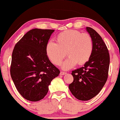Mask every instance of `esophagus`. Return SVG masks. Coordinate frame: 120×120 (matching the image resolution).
Returning a JSON list of instances; mask_svg holds the SVG:
<instances>
[{"instance_id": "1", "label": "esophagus", "mask_w": 120, "mask_h": 120, "mask_svg": "<svg viewBox=\"0 0 120 120\" xmlns=\"http://www.w3.org/2000/svg\"><path fill=\"white\" fill-rule=\"evenodd\" d=\"M66 72H64V71H60V75H66Z\"/></svg>"}]
</instances>
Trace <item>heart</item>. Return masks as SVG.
Wrapping results in <instances>:
<instances>
[{"instance_id":"obj_1","label":"heart","mask_w":120,"mask_h":120,"mask_svg":"<svg viewBox=\"0 0 120 120\" xmlns=\"http://www.w3.org/2000/svg\"><path fill=\"white\" fill-rule=\"evenodd\" d=\"M55 41H49L46 44L47 56L53 64L58 66L66 54L68 57L62 66L65 70L71 69L76 64L84 65L92 55L94 42L88 33L76 30H65L56 36Z\"/></svg>"}]
</instances>
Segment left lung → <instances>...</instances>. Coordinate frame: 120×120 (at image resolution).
<instances>
[{
	"label": "left lung",
	"mask_w": 120,
	"mask_h": 120,
	"mask_svg": "<svg viewBox=\"0 0 120 120\" xmlns=\"http://www.w3.org/2000/svg\"><path fill=\"white\" fill-rule=\"evenodd\" d=\"M94 42L92 55L83 67L73 70V81L69 88L73 96L80 101H88L97 95L108 77L110 55L101 36L94 29L87 27Z\"/></svg>",
	"instance_id": "8db88e82"
}]
</instances>
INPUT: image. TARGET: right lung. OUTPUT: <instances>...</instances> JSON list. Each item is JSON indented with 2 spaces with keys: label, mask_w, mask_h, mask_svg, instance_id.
<instances>
[{
  "label": "right lung",
  "mask_w": 120,
  "mask_h": 120,
  "mask_svg": "<svg viewBox=\"0 0 120 120\" xmlns=\"http://www.w3.org/2000/svg\"><path fill=\"white\" fill-rule=\"evenodd\" d=\"M53 29H32L15 45L10 75L23 98L33 102L44 98L49 86L60 71L49 60L45 47Z\"/></svg>",
  "instance_id": "obj_1"
}]
</instances>
